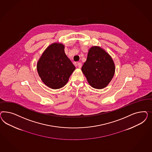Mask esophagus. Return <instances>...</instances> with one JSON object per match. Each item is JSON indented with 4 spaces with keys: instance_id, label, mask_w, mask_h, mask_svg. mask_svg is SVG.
I'll return each instance as SVG.
<instances>
[{
    "instance_id": "1",
    "label": "esophagus",
    "mask_w": 152,
    "mask_h": 152,
    "mask_svg": "<svg viewBox=\"0 0 152 152\" xmlns=\"http://www.w3.org/2000/svg\"><path fill=\"white\" fill-rule=\"evenodd\" d=\"M77 66H78V67L79 69H80V68H81V67H82V64H81V62H78V63L77 64Z\"/></svg>"
}]
</instances>
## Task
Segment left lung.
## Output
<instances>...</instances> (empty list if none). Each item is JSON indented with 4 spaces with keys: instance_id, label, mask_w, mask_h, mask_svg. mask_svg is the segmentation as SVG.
<instances>
[{
    "instance_id": "obj_1",
    "label": "left lung",
    "mask_w": 152,
    "mask_h": 152,
    "mask_svg": "<svg viewBox=\"0 0 152 152\" xmlns=\"http://www.w3.org/2000/svg\"><path fill=\"white\" fill-rule=\"evenodd\" d=\"M81 70L91 87L102 89L106 88L113 78L115 64L105 50L99 46H92Z\"/></svg>"
}]
</instances>
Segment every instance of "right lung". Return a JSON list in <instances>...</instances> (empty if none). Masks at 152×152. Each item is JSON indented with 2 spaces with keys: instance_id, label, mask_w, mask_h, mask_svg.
Listing matches in <instances>:
<instances>
[{
  "instance_id": "1",
  "label": "right lung",
  "mask_w": 152,
  "mask_h": 152,
  "mask_svg": "<svg viewBox=\"0 0 152 152\" xmlns=\"http://www.w3.org/2000/svg\"><path fill=\"white\" fill-rule=\"evenodd\" d=\"M75 69L64 52V45L57 42L47 47L37 63V72L42 82L52 89L64 87Z\"/></svg>"
}]
</instances>
